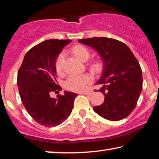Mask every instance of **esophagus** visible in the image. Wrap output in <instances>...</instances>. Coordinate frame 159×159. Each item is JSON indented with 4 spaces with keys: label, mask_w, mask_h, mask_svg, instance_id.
Segmentation results:
<instances>
[{
    "label": "esophagus",
    "mask_w": 159,
    "mask_h": 159,
    "mask_svg": "<svg viewBox=\"0 0 159 159\" xmlns=\"http://www.w3.org/2000/svg\"><path fill=\"white\" fill-rule=\"evenodd\" d=\"M93 93V92L92 90L84 91V92H82V93H80V94H82V95H91Z\"/></svg>",
    "instance_id": "esophagus-1"
}]
</instances>
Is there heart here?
<instances>
[{"label": "heart", "instance_id": "obj_1", "mask_svg": "<svg viewBox=\"0 0 159 159\" xmlns=\"http://www.w3.org/2000/svg\"><path fill=\"white\" fill-rule=\"evenodd\" d=\"M72 52L77 59L81 61H86L89 57V52L86 47L83 46H76L72 49ZM65 52H61L59 54L56 61L57 72L61 73L63 72V65ZM92 67L96 72H99L102 69V64L100 61H95L92 64ZM93 77L91 75H73L68 77V79L64 82V86L67 89L74 92H81L84 90L87 86L93 82Z\"/></svg>", "mask_w": 159, "mask_h": 159}]
</instances>
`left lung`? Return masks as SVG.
Wrapping results in <instances>:
<instances>
[{
	"instance_id": "obj_1",
	"label": "left lung",
	"mask_w": 159,
	"mask_h": 159,
	"mask_svg": "<svg viewBox=\"0 0 159 159\" xmlns=\"http://www.w3.org/2000/svg\"><path fill=\"white\" fill-rule=\"evenodd\" d=\"M78 41L93 48L102 61V76L96 84L105 95L104 102L94 107L97 114L111 121L128 117L142 91V70L130 48L113 39L93 37Z\"/></svg>"
}]
</instances>
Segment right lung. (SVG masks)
I'll return each mask as SVG.
<instances>
[{
    "label": "right lung",
    "instance_id": "obj_1",
    "mask_svg": "<svg viewBox=\"0 0 159 159\" xmlns=\"http://www.w3.org/2000/svg\"><path fill=\"white\" fill-rule=\"evenodd\" d=\"M71 40L49 39L31 48L18 70L17 84L22 103L34 120L45 127L60 125L70 116L77 94L61 90L57 84L56 60Z\"/></svg>",
    "mask_w": 159,
    "mask_h": 159
}]
</instances>
